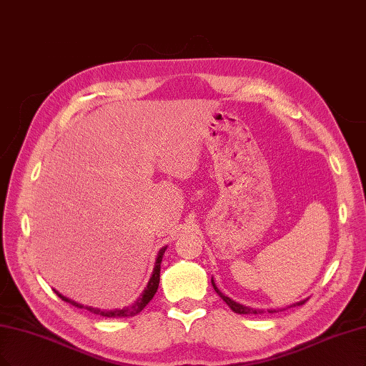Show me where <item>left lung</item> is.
Wrapping results in <instances>:
<instances>
[{"instance_id": "1", "label": "left lung", "mask_w": 366, "mask_h": 366, "mask_svg": "<svg viewBox=\"0 0 366 366\" xmlns=\"http://www.w3.org/2000/svg\"><path fill=\"white\" fill-rule=\"evenodd\" d=\"M212 286H213V289H215L217 291V294L225 301L227 303V306H229L234 313H241V315H260V313H263V310H260V309H253V307H248V306H244V305H239V303H236V301H233L232 298H229L227 295H224L219 289L217 287V285H215V282H213V279H212ZM307 300H303V301H300V303H295V305H291L289 307H294V306H301V305H305ZM269 313H274V312H277L275 309L274 310H268Z\"/></svg>"}]
</instances>
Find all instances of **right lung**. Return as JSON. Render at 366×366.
<instances>
[{
  "mask_svg": "<svg viewBox=\"0 0 366 366\" xmlns=\"http://www.w3.org/2000/svg\"><path fill=\"white\" fill-rule=\"evenodd\" d=\"M165 249H167V247H163L160 251H159V254H157V260H156V264H154V269H153V275H151V279H149V282H148V285H147V287L144 289V292H142V295L137 298L134 303L132 305V306H129V307H124V309H113V310H102V309H97V307H91V306H83V305H79V303H75V301H72V300H69V298H66V297H63L60 292H57L56 289H54V292L63 300V301H66V303H69V305H72V306H75V307H79V309H86V310H89V312H92V313H95V315H99V317H107V318H125V317H134V315H137L139 313L148 303H149V300L154 297V294L157 292V287H159V282H160V263H162V257H163V253H165Z\"/></svg>",
  "mask_w": 366,
  "mask_h": 366,
  "instance_id": "1",
  "label": "right lung"
}]
</instances>
